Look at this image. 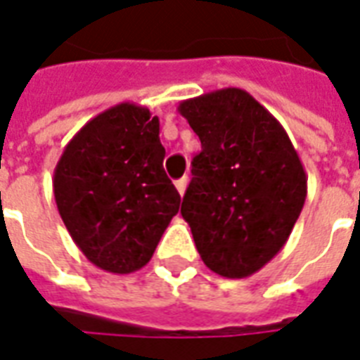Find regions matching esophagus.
Here are the masks:
<instances>
[{"mask_svg":"<svg viewBox=\"0 0 360 360\" xmlns=\"http://www.w3.org/2000/svg\"><path fill=\"white\" fill-rule=\"evenodd\" d=\"M186 186H188V178H180V180H176V190H178V193H180V195H184V192H186Z\"/></svg>","mask_w":360,"mask_h":360,"instance_id":"obj_1","label":"esophagus"}]
</instances>
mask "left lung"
I'll return each instance as SVG.
<instances>
[{
	"mask_svg": "<svg viewBox=\"0 0 360 360\" xmlns=\"http://www.w3.org/2000/svg\"><path fill=\"white\" fill-rule=\"evenodd\" d=\"M200 137L180 213L213 274L250 277L271 262L307 200V172L289 135L256 98L229 86L182 101Z\"/></svg>",
	"mask_w": 360,
	"mask_h": 360,
	"instance_id": "8db88e82",
	"label": "left lung"
}]
</instances>
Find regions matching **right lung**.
<instances>
[{"label":"right lung","instance_id":"add662e5","mask_svg":"<svg viewBox=\"0 0 360 360\" xmlns=\"http://www.w3.org/2000/svg\"><path fill=\"white\" fill-rule=\"evenodd\" d=\"M162 160L159 118L134 103L101 112L65 145L53 170V198L91 264L118 275L149 264L180 209Z\"/></svg>","mask_w":360,"mask_h":360}]
</instances>
